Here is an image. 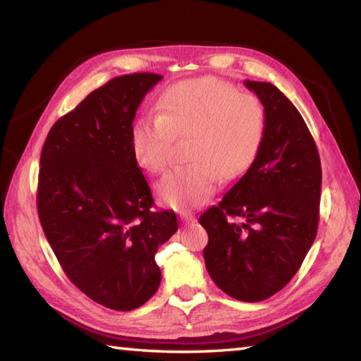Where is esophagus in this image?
<instances>
[{"label":"esophagus","mask_w":361,"mask_h":361,"mask_svg":"<svg viewBox=\"0 0 361 361\" xmlns=\"http://www.w3.org/2000/svg\"><path fill=\"white\" fill-rule=\"evenodd\" d=\"M195 219L192 218V216H185V219H183V222H185V224L186 226H189V224H192V222H194Z\"/></svg>","instance_id":"obj_1"}]
</instances>
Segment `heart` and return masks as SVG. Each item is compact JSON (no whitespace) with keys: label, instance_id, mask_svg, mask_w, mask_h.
I'll use <instances>...</instances> for the list:
<instances>
[{"label":"heart","instance_id":"1","mask_svg":"<svg viewBox=\"0 0 361 361\" xmlns=\"http://www.w3.org/2000/svg\"><path fill=\"white\" fill-rule=\"evenodd\" d=\"M156 109L158 114L137 120L130 130V145L143 169L166 170L173 137L191 135V164L173 169L158 185L159 199L170 207H202L214 192L218 176L243 175L265 140L264 102L216 77L173 85Z\"/></svg>","mask_w":361,"mask_h":361}]
</instances>
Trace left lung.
Returning <instances> with one entry per match:
<instances>
[{
	"instance_id": "left-lung-1",
	"label": "left lung",
	"mask_w": 361,
	"mask_h": 361,
	"mask_svg": "<svg viewBox=\"0 0 361 361\" xmlns=\"http://www.w3.org/2000/svg\"><path fill=\"white\" fill-rule=\"evenodd\" d=\"M245 85L265 106V140L246 173L199 222L208 233L209 278L232 298L255 303L289 283L316 240L322 167L293 104L268 82Z\"/></svg>"
}]
</instances>
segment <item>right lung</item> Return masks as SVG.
I'll list each match as a JSON object with an SVG mask.
<instances>
[{
	"label": "right lung",
	"instance_id": "1",
	"mask_svg": "<svg viewBox=\"0 0 361 361\" xmlns=\"http://www.w3.org/2000/svg\"><path fill=\"white\" fill-rule=\"evenodd\" d=\"M162 78L115 77L61 116L45 139L37 213L72 284L115 311H133L161 284L154 254L178 231L173 212H154L130 145L143 97Z\"/></svg>",
	"mask_w": 361,
	"mask_h": 361
}]
</instances>
